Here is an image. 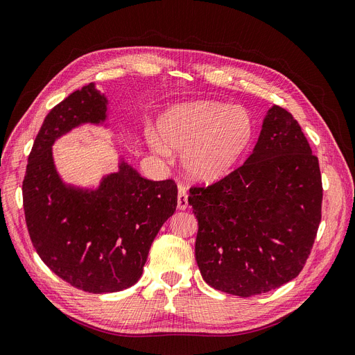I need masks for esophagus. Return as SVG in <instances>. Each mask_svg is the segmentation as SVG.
<instances>
[{
	"label": "esophagus",
	"instance_id": "obj_1",
	"mask_svg": "<svg viewBox=\"0 0 355 355\" xmlns=\"http://www.w3.org/2000/svg\"><path fill=\"white\" fill-rule=\"evenodd\" d=\"M178 209L180 210H186L189 207V196H187V189L184 186H178Z\"/></svg>",
	"mask_w": 355,
	"mask_h": 355
}]
</instances>
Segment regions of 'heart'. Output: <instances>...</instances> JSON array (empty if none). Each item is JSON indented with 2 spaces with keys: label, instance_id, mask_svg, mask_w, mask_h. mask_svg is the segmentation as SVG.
I'll return each instance as SVG.
<instances>
[{
  "label": "heart",
  "instance_id": "obj_1",
  "mask_svg": "<svg viewBox=\"0 0 355 355\" xmlns=\"http://www.w3.org/2000/svg\"><path fill=\"white\" fill-rule=\"evenodd\" d=\"M150 148L162 157L181 152L184 173L197 182H216L234 171L254 137L251 116L241 107L191 101L166 109L157 133L146 132Z\"/></svg>",
  "mask_w": 355,
  "mask_h": 355
}]
</instances>
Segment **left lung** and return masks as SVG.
Returning <instances> with one entry per match:
<instances>
[{"label":"left lung","instance_id":"obj_1","mask_svg":"<svg viewBox=\"0 0 355 355\" xmlns=\"http://www.w3.org/2000/svg\"><path fill=\"white\" fill-rule=\"evenodd\" d=\"M196 261L203 280L250 297L296 279L320 223L319 162L297 120L271 105L242 166L209 187H193Z\"/></svg>","mask_w":355,"mask_h":355}]
</instances>
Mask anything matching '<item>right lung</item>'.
Returning a JSON list of instances; mask_svg holds the SVG:
<instances>
[{
	"label": "right lung",
	"instance_id": "right-lung-1",
	"mask_svg": "<svg viewBox=\"0 0 355 355\" xmlns=\"http://www.w3.org/2000/svg\"><path fill=\"white\" fill-rule=\"evenodd\" d=\"M109 98L91 83L46 116L28 155L23 203L30 239L43 263L88 293L129 288L141 279L150 245L177 207L174 181H150L121 155L97 186L58 173L52 146L84 125L110 129Z\"/></svg>",
	"mask_w": 355,
	"mask_h": 355
}]
</instances>
